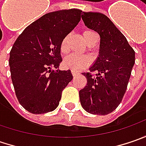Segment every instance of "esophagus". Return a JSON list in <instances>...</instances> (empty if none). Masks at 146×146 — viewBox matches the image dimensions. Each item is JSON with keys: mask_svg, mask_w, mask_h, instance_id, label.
<instances>
[{"mask_svg": "<svg viewBox=\"0 0 146 146\" xmlns=\"http://www.w3.org/2000/svg\"><path fill=\"white\" fill-rule=\"evenodd\" d=\"M71 74H72V76H76L80 74V72H78V71H76V70H71Z\"/></svg>", "mask_w": 146, "mask_h": 146, "instance_id": "esophagus-1", "label": "esophagus"}]
</instances>
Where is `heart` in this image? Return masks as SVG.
<instances>
[{"label":"heart","mask_w":146,"mask_h":146,"mask_svg":"<svg viewBox=\"0 0 146 146\" xmlns=\"http://www.w3.org/2000/svg\"><path fill=\"white\" fill-rule=\"evenodd\" d=\"M96 33L90 30H86L83 33V37L86 43L90 41L91 38L95 35ZM68 39L69 36H66L63 38V40L61 42V46L60 49L62 53H66L68 50ZM91 63V58L86 56V55H76V54H71L70 56L66 57L64 59L62 65L66 69H70L74 70H82L84 68H86Z\"/></svg>","instance_id":"1"}]
</instances>
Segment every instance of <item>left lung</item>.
<instances>
[{"label": "left lung", "mask_w": 146, "mask_h": 146, "mask_svg": "<svg viewBox=\"0 0 146 146\" xmlns=\"http://www.w3.org/2000/svg\"><path fill=\"white\" fill-rule=\"evenodd\" d=\"M88 28L100 36L98 58L89 68L98 71L96 76L82 73L87 85L80 91L82 107L93 115H106L114 111L126 92L132 69L135 63V51L107 16L98 12H83L81 16Z\"/></svg>", "instance_id": "1"}]
</instances>
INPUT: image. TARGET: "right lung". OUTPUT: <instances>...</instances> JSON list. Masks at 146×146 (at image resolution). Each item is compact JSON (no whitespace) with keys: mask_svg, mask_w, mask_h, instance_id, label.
<instances>
[{"mask_svg":"<svg viewBox=\"0 0 146 146\" xmlns=\"http://www.w3.org/2000/svg\"><path fill=\"white\" fill-rule=\"evenodd\" d=\"M82 10L62 9L43 15L27 27L10 50L9 64L15 94L32 114L58 107L62 92L71 81L70 70L54 71L61 62V42L79 23Z\"/></svg>","mask_w":146,"mask_h":146,"instance_id":"add662e5","label":"right lung"}]
</instances>
